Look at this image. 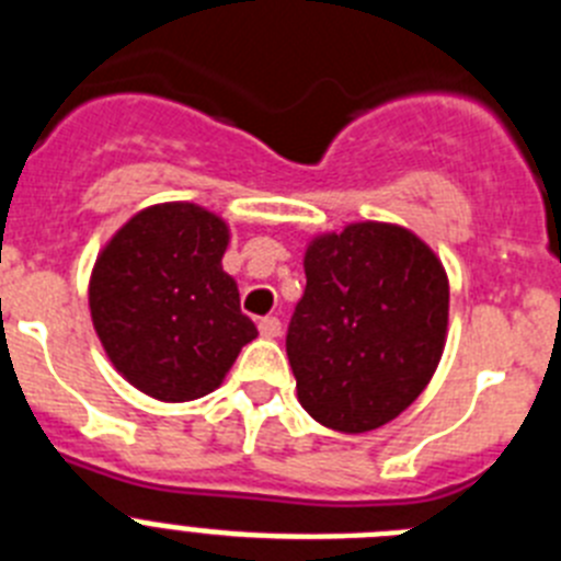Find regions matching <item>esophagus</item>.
Here are the masks:
<instances>
[{
  "label": "esophagus",
  "instance_id": "34e87169",
  "mask_svg": "<svg viewBox=\"0 0 561 561\" xmlns=\"http://www.w3.org/2000/svg\"><path fill=\"white\" fill-rule=\"evenodd\" d=\"M257 331H261V336H266V340H275V336H280V320H277V317H264V320L257 323Z\"/></svg>",
  "mask_w": 561,
  "mask_h": 561
}]
</instances>
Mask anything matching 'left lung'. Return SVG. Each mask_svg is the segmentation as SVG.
Returning a JSON list of instances; mask_svg holds the SVG:
<instances>
[{"mask_svg": "<svg viewBox=\"0 0 561 561\" xmlns=\"http://www.w3.org/2000/svg\"><path fill=\"white\" fill-rule=\"evenodd\" d=\"M304 266L306 291L286 331L297 399L340 433L388 424L438 368L447 272L413 232L376 221L320 236Z\"/></svg>", "mask_w": 561, "mask_h": 561, "instance_id": "left-lung-1", "label": "left lung"}]
</instances>
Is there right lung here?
<instances>
[{
    "label": "right lung",
    "mask_w": 561,
    "mask_h": 561,
    "mask_svg": "<svg viewBox=\"0 0 561 561\" xmlns=\"http://www.w3.org/2000/svg\"><path fill=\"white\" fill-rule=\"evenodd\" d=\"M227 225L185 202L137 213L98 257L89 309L114 368L160 401L216 390L257 336L221 270Z\"/></svg>",
    "instance_id": "obj_1"
}]
</instances>
